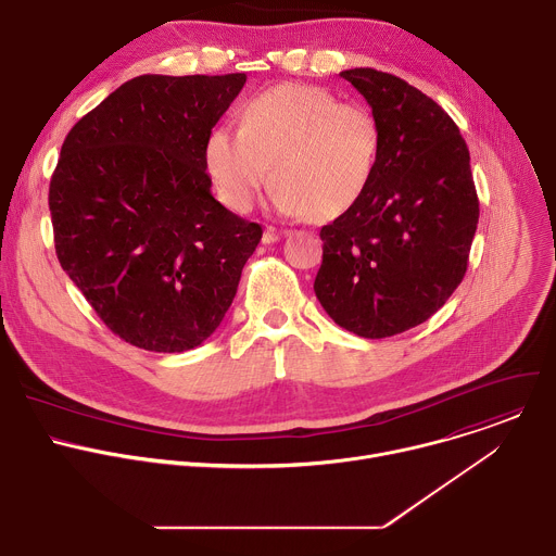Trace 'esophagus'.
Masks as SVG:
<instances>
[{
  "mask_svg": "<svg viewBox=\"0 0 556 556\" xmlns=\"http://www.w3.org/2000/svg\"><path fill=\"white\" fill-rule=\"evenodd\" d=\"M283 235H286V230H279V228H275V226H266V230H264V242H266V244L279 242Z\"/></svg>",
  "mask_w": 556,
  "mask_h": 556,
  "instance_id": "esophagus-1",
  "label": "esophagus"
}]
</instances>
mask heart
Segmentation results:
<instances>
[{"label":"heart","instance_id":"heart-1","mask_svg":"<svg viewBox=\"0 0 556 556\" xmlns=\"http://www.w3.org/2000/svg\"><path fill=\"white\" fill-rule=\"evenodd\" d=\"M380 161V127L363 103L281 84L257 94L242 127H217L206 144L208 172L232 211H249L273 167L275 202L309 222H334L367 193Z\"/></svg>","mask_w":556,"mask_h":556}]
</instances>
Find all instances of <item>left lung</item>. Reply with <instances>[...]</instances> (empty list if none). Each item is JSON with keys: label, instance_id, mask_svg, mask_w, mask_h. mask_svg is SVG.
I'll use <instances>...</instances> for the list:
<instances>
[{"label": "left lung", "instance_id": "1", "mask_svg": "<svg viewBox=\"0 0 556 556\" xmlns=\"http://www.w3.org/2000/svg\"><path fill=\"white\" fill-rule=\"evenodd\" d=\"M380 127V161L363 200L321 228L316 299L341 328L384 339L435 314L462 283L480 200L453 118L403 78L341 72Z\"/></svg>", "mask_w": 556, "mask_h": 556}]
</instances>
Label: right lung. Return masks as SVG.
Instances as JSON below:
<instances>
[{"label":"right lung","instance_id":"1","mask_svg":"<svg viewBox=\"0 0 556 556\" xmlns=\"http://www.w3.org/2000/svg\"><path fill=\"white\" fill-rule=\"evenodd\" d=\"M247 74H142L78 121L50 180L61 268L101 321L149 352L204 343L262 226L211 195V129Z\"/></svg>","mask_w":556,"mask_h":556}]
</instances>
